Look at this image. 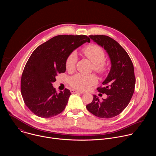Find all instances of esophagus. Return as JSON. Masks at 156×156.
Returning <instances> with one entry per match:
<instances>
[{"mask_svg":"<svg viewBox=\"0 0 156 156\" xmlns=\"http://www.w3.org/2000/svg\"><path fill=\"white\" fill-rule=\"evenodd\" d=\"M70 92L72 93H80V94H83V93L80 92V91H76L75 90H70Z\"/></svg>","mask_w":156,"mask_h":156,"instance_id":"34e87169","label":"esophagus"}]
</instances>
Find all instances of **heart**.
I'll list each match as a JSON object with an SVG mask.
<instances>
[{"label": "heart", "mask_w": 156, "mask_h": 156, "mask_svg": "<svg viewBox=\"0 0 156 156\" xmlns=\"http://www.w3.org/2000/svg\"><path fill=\"white\" fill-rule=\"evenodd\" d=\"M84 56L93 63V69L100 75H105L109 70V66L104 59L105 53L104 50L96 44H90L83 49ZM78 61V56L76 52H71L66 59L65 66L69 72L75 70ZM70 85L75 90L81 91L88 90L92 86L98 83V78L94 75H84L76 74L69 80Z\"/></svg>", "instance_id": "obj_1"}]
</instances>
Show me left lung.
Instances as JSON below:
<instances>
[{
  "label": "left lung",
  "instance_id": "8db88e82",
  "mask_svg": "<svg viewBox=\"0 0 156 156\" xmlns=\"http://www.w3.org/2000/svg\"><path fill=\"white\" fill-rule=\"evenodd\" d=\"M90 37L104 48L111 62L110 72L99 87V93L107 95L101 102L93 95V101L86 105L89 112L102 119H110L119 115L128 105L135 86V76L132 61L120 44L105 35H90Z\"/></svg>",
  "mask_w": 156,
  "mask_h": 156
}]
</instances>
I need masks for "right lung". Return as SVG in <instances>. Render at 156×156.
I'll list each match as a JSON object with an SVG mask.
<instances>
[{
  "instance_id": "1",
  "label": "right lung",
  "mask_w": 156,
  "mask_h": 156,
  "mask_svg": "<svg viewBox=\"0 0 156 156\" xmlns=\"http://www.w3.org/2000/svg\"><path fill=\"white\" fill-rule=\"evenodd\" d=\"M86 42L90 39L85 35H58L33 51L21 75V93L34 114L51 118L63 112L72 94L66 88L57 93L52 83L58 73L65 72L69 55Z\"/></svg>"
}]
</instances>
